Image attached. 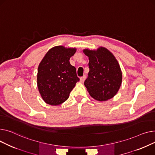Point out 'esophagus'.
I'll return each instance as SVG.
<instances>
[{
    "mask_svg": "<svg viewBox=\"0 0 155 155\" xmlns=\"http://www.w3.org/2000/svg\"><path fill=\"white\" fill-rule=\"evenodd\" d=\"M85 79H86V76H83V77H81L80 78V82H81V83H83V82L85 80Z\"/></svg>",
    "mask_w": 155,
    "mask_h": 155,
    "instance_id": "esophagus-1",
    "label": "esophagus"
}]
</instances>
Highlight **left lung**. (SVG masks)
<instances>
[{"mask_svg":"<svg viewBox=\"0 0 155 155\" xmlns=\"http://www.w3.org/2000/svg\"><path fill=\"white\" fill-rule=\"evenodd\" d=\"M89 58V72L84 82L90 96L99 101L113 97L122 83V72L116 58L107 49H83Z\"/></svg>","mask_w":155,"mask_h":155,"instance_id":"8db88e82","label":"left lung"}]
</instances>
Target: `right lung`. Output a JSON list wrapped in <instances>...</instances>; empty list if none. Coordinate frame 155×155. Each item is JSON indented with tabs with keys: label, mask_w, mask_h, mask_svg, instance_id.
Returning a JSON list of instances; mask_svg holds the SVG:
<instances>
[{
	"label": "right lung",
	"mask_w": 155,
	"mask_h": 155,
	"mask_svg": "<svg viewBox=\"0 0 155 155\" xmlns=\"http://www.w3.org/2000/svg\"><path fill=\"white\" fill-rule=\"evenodd\" d=\"M76 52V48L58 45L49 49L41 61L37 84L45 103L58 106L65 102L79 81L76 68L69 62Z\"/></svg>",
	"instance_id": "obj_1"
}]
</instances>
